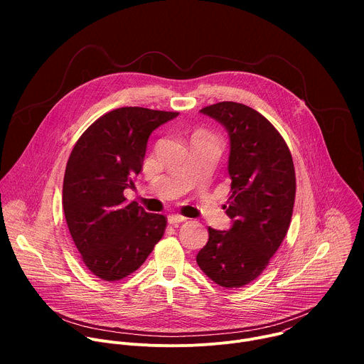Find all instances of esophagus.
Returning <instances> with one entry per match:
<instances>
[{"mask_svg":"<svg viewBox=\"0 0 364 364\" xmlns=\"http://www.w3.org/2000/svg\"><path fill=\"white\" fill-rule=\"evenodd\" d=\"M186 220H187L186 218L178 216V215H171V216H168V223H170V225H178V223H183V222H186Z\"/></svg>","mask_w":364,"mask_h":364,"instance_id":"1","label":"esophagus"}]
</instances>
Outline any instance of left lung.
<instances>
[{
	"label": "left lung",
	"mask_w": 364,
	"mask_h": 364,
	"mask_svg": "<svg viewBox=\"0 0 364 364\" xmlns=\"http://www.w3.org/2000/svg\"><path fill=\"white\" fill-rule=\"evenodd\" d=\"M200 112L230 138L226 215L233 225L209 228L197 265L218 285L240 288L264 272L288 232L296 187L292 155L275 127L243 103L219 102Z\"/></svg>",
	"instance_id": "obj_1"
}]
</instances>
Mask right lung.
Wrapping results in <instances>:
<instances>
[{
    "label": "right lung",
    "instance_id": "obj_1",
    "mask_svg": "<svg viewBox=\"0 0 364 364\" xmlns=\"http://www.w3.org/2000/svg\"><path fill=\"white\" fill-rule=\"evenodd\" d=\"M178 112L139 107L97 118L77 139L63 180V210L86 268L114 282L135 272L160 242L163 215L146 213L124 190L141 173L151 132Z\"/></svg>",
    "mask_w": 364,
    "mask_h": 364
}]
</instances>
